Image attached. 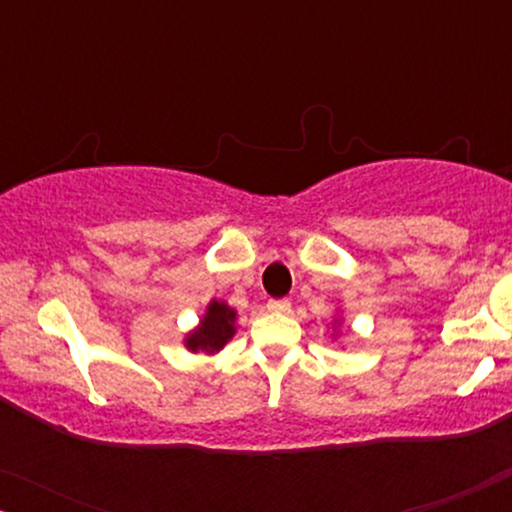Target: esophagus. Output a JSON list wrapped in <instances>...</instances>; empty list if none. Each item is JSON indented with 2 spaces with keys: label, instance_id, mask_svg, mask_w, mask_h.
<instances>
[{
  "label": "esophagus",
  "instance_id": "esophagus-1",
  "mask_svg": "<svg viewBox=\"0 0 512 512\" xmlns=\"http://www.w3.org/2000/svg\"><path fill=\"white\" fill-rule=\"evenodd\" d=\"M268 310H270V312H277V314H286V312H291V303H289V300H286V298L270 300Z\"/></svg>",
  "mask_w": 512,
  "mask_h": 512
}]
</instances>
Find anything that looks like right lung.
I'll list each match as a JSON object with an SVG mask.
<instances>
[{
	"instance_id": "right-lung-1",
	"label": "right lung",
	"mask_w": 512,
	"mask_h": 512,
	"mask_svg": "<svg viewBox=\"0 0 512 512\" xmlns=\"http://www.w3.org/2000/svg\"><path fill=\"white\" fill-rule=\"evenodd\" d=\"M235 335V310H230L226 303L212 300L207 307V314L202 317L200 326L193 333H188L186 347L191 352L214 354L226 345Z\"/></svg>"
}]
</instances>
